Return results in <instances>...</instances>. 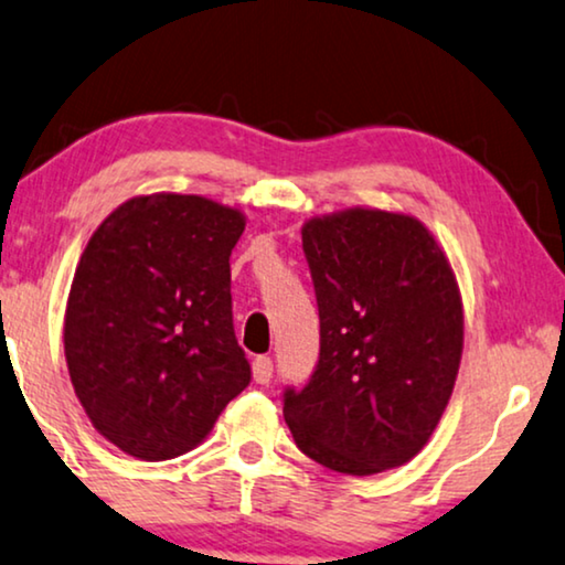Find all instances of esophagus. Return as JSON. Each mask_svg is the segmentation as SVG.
I'll return each mask as SVG.
<instances>
[{
	"mask_svg": "<svg viewBox=\"0 0 565 565\" xmlns=\"http://www.w3.org/2000/svg\"><path fill=\"white\" fill-rule=\"evenodd\" d=\"M252 377L259 384H267L269 377H273V359L255 356V362H252Z\"/></svg>",
	"mask_w": 565,
	"mask_h": 565,
	"instance_id": "34e87169",
	"label": "esophagus"
}]
</instances>
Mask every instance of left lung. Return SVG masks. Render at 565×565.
Here are the masks:
<instances>
[{
  "mask_svg": "<svg viewBox=\"0 0 565 565\" xmlns=\"http://www.w3.org/2000/svg\"><path fill=\"white\" fill-rule=\"evenodd\" d=\"M313 277L321 356L282 415L298 448L349 477L423 451L451 399L463 302L446 252L420 218L354 206L300 228Z\"/></svg>",
  "mask_w": 565,
  "mask_h": 565,
  "instance_id": "obj_1",
  "label": "left lung"
}]
</instances>
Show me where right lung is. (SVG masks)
Segmentation results:
<instances>
[{
  "instance_id": "1",
  "label": "right lung",
  "mask_w": 565,
  "mask_h": 565,
  "mask_svg": "<svg viewBox=\"0 0 565 565\" xmlns=\"http://www.w3.org/2000/svg\"><path fill=\"white\" fill-rule=\"evenodd\" d=\"M244 226L236 206L162 191L125 201L88 239L65 302V364L119 451L188 454L249 384L228 273Z\"/></svg>"
}]
</instances>
